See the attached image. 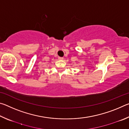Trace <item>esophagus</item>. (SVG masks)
<instances>
[{
  "instance_id": "34e87169",
  "label": "esophagus",
  "mask_w": 129,
  "mask_h": 129,
  "mask_svg": "<svg viewBox=\"0 0 129 129\" xmlns=\"http://www.w3.org/2000/svg\"><path fill=\"white\" fill-rule=\"evenodd\" d=\"M58 60H63V57H58Z\"/></svg>"
}]
</instances>
